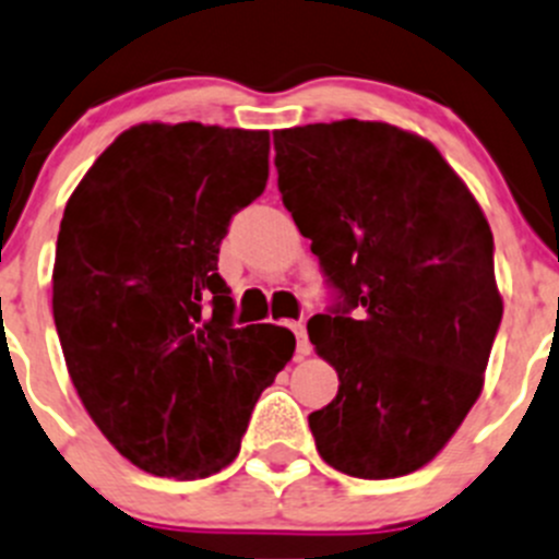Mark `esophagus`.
I'll return each mask as SVG.
<instances>
[{"mask_svg":"<svg viewBox=\"0 0 559 559\" xmlns=\"http://www.w3.org/2000/svg\"><path fill=\"white\" fill-rule=\"evenodd\" d=\"M292 328V333L297 335V355L300 357H306V355H311V344H308V335H306V324L302 322H292L289 324Z\"/></svg>","mask_w":559,"mask_h":559,"instance_id":"34e87169","label":"esophagus"}]
</instances>
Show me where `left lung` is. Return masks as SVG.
I'll use <instances>...</instances> for the list:
<instances>
[{"mask_svg":"<svg viewBox=\"0 0 559 559\" xmlns=\"http://www.w3.org/2000/svg\"><path fill=\"white\" fill-rule=\"evenodd\" d=\"M273 144L284 207L335 289L308 319L341 382L308 415L319 456L352 478L415 473L484 390L502 319L489 221L440 150L395 124H302Z\"/></svg>","mask_w":559,"mask_h":559,"instance_id":"left-lung-1","label":"left lung"}]
</instances>
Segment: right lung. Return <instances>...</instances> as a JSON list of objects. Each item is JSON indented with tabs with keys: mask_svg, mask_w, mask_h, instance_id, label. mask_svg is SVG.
I'll return each mask as SVG.
<instances>
[{
	"mask_svg": "<svg viewBox=\"0 0 559 559\" xmlns=\"http://www.w3.org/2000/svg\"><path fill=\"white\" fill-rule=\"evenodd\" d=\"M267 155V130L142 122L64 207L51 300L64 362L103 437L150 475L193 480L235 462L253 404L295 355L286 328L231 324L218 275Z\"/></svg>",
	"mask_w": 559,
	"mask_h": 559,
	"instance_id": "obj_1",
	"label": "right lung"
}]
</instances>
